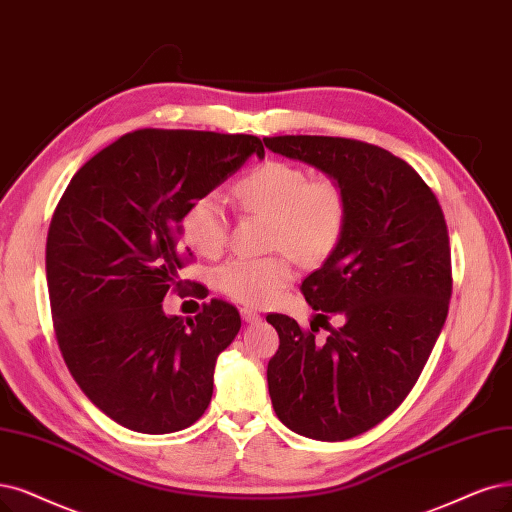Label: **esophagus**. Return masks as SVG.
Listing matches in <instances>:
<instances>
[{"instance_id":"esophagus-1","label":"esophagus","mask_w":512,"mask_h":512,"mask_svg":"<svg viewBox=\"0 0 512 512\" xmlns=\"http://www.w3.org/2000/svg\"><path fill=\"white\" fill-rule=\"evenodd\" d=\"M240 316H242L244 323H249V325H255V323H259V320H261V316L255 310H251V308H242Z\"/></svg>"}]
</instances>
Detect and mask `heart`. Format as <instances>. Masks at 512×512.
<instances>
[{"label": "heart", "mask_w": 512, "mask_h": 512, "mask_svg": "<svg viewBox=\"0 0 512 512\" xmlns=\"http://www.w3.org/2000/svg\"><path fill=\"white\" fill-rule=\"evenodd\" d=\"M251 213L270 215L268 242L299 261H323L344 234L348 200L331 177L310 179L308 170L285 160H266L234 187ZM185 244L202 257H217L227 242V215L217 194L192 200L181 217ZM217 287L244 306H268L285 289L293 270L287 255L234 257L219 266Z\"/></svg>", "instance_id": "1"}]
</instances>
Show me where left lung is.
I'll return each instance as SVG.
<instances>
[{
    "instance_id": "8db88e82",
    "label": "left lung",
    "mask_w": 512,
    "mask_h": 512,
    "mask_svg": "<svg viewBox=\"0 0 512 512\" xmlns=\"http://www.w3.org/2000/svg\"><path fill=\"white\" fill-rule=\"evenodd\" d=\"M268 149L318 168L344 187V234L301 282L308 304L345 318L315 342L270 314L280 346L268 363L278 420L301 437L346 441L386 420L428 361L447 318L451 253L443 211L424 179L390 151L354 139L287 135Z\"/></svg>"
}]
</instances>
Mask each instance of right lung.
Wrapping results in <instances>:
<instances>
[{
  "label": "right lung",
  "instance_id": "1",
  "mask_svg": "<svg viewBox=\"0 0 512 512\" xmlns=\"http://www.w3.org/2000/svg\"><path fill=\"white\" fill-rule=\"evenodd\" d=\"M253 154L266 151L251 135L135 130L90 158L56 206L46 242L56 339L82 392L128 430L177 432L211 403L240 314L213 299L183 320L162 299L189 285L185 208Z\"/></svg>",
  "mask_w": 512,
  "mask_h": 512
}]
</instances>
